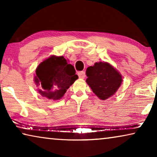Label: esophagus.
Wrapping results in <instances>:
<instances>
[{
  "mask_svg": "<svg viewBox=\"0 0 157 157\" xmlns=\"http://www.w3.org/2000/svg\"><path fill=\"white\" fill-rule=\"evenodd\" d=\"M78 75L79 78H81V79H83L84 78H85V76H86V74H85V72H84V71L78 72Z\"/></svg>",
  "mask_w": 157,
  "mask_h": 157,
  "instance_id": "esophagus-1",
  "label": "esophagus"
}]
</instances>
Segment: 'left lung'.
<instances>
[{
    "instance_id": "8db88e82",
    "label": "left lung",
    "mask_w": 157,
    "mask_h": 157,
    "mask_svg": "<svg viewBox=\"0 0 157 157\" xmlns=\"http://www.w3.org/2000/svg\"><path fill=\"white\" fill-rule=\"evenodd\" d=\"M86 83L101 100L113 96L121 85L122 76L108 62H96L86 71Z\"/></svg>"
}]
</instances>
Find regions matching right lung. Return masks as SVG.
<instances>
[{
  "instance_id": "1",
  "label": "right lung",
  "mask_w": 157,
  "mask_h": 157,
  "mask_svg": "<svg viewBox=\"0 0 157 157\" xmlns=\"http://www.w3.org/2000/svg\"><path fill=\"white\" fill-rule=\"evenodd\" d=\"M34 78L39 94L49 100L61 99L78 79L74 67L63 56L52 55L41 62Z\"/></svg>"
}]
</instances>
